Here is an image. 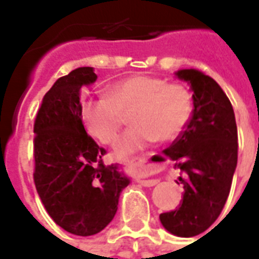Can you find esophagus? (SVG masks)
Wrapping results in <instances>:
<instances>
[{
	"label": "esophagus",
	"instance_id": "esophagus-1",
	"mask_svg": "<svg viewBox=\"0 0 259 259\" xmlns=\"http://www.w3.org/2000/svg\"><path fill=\"white\" fill-rule=\"evenodd\" d=\"M141 163H143V159L141 158H133L132 161H130V166H133V168H139L141 166ZM141 186H144V187H152V186H155L158 183L157 180L150 179V180H140L139 182Z\"/></svg>",
	"mask_w": 259,
	"mask_h": 259
}]
</instances>
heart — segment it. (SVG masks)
Here are the masks:
<instances>
[{
    "mask_svg": "<svg viewBox=\"0 0 259 259\" xmlns=\"http://www.w3.org/2000/svg\"><path fill=\"white\" fill-rule=\"evenodd\" d=\"M129 113L133 127L116 144L119 157L157 140L178 139L193 115V96L185 85L161 77L132 76L108 87L107 97L89 98L81 105L87 129L102 144L115 143Z\"/></svg>",
    "mask_w": 259,
    "mask_h": 259,
    "instance_id": "b5f03b06",
    "label": "heart"
}]
</instances>
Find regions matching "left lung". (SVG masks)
<instances>
[{"label":"left lung","instance_id":"left-lung-1","mask_svg":"<svg viewBox=\"0 0 259 259\" xmlns=\"http://www.w3.org/2000/svg\"><path fill=\"white\" fill-rule=\"evenodd\" d=\"M193 90V115L185 132L163 150L180 169L183 200L159 221L179 237L205 232L221 215L237 165V126L233 107L215 80L195 69L176 72ZM178 182V183H179Z\"/></svg>","mask_w":259,"mask_h":259}]
</instances>
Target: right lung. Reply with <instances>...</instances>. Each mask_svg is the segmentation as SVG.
I'll return each mask as SVG.
<instances>
[{
  "label": "right lung",
  "instance_id": "1",
  "mask_svg": "<svg viewBox=\"0 0 259 259\" xmlns=\"http://www.w3.org/2000/svg\"><path fill=\"white\" fill-rule=\"evenodd\" d=\"M97 80L83 66L59 77L47 91L34 120V185L58 226L76 236L107 228L130 179L118 163L105 165L107 151L87 135L80 93Z\"/></svg>",
  "mask_w": 259,
  "mask_h": 259
}]
</instances>
